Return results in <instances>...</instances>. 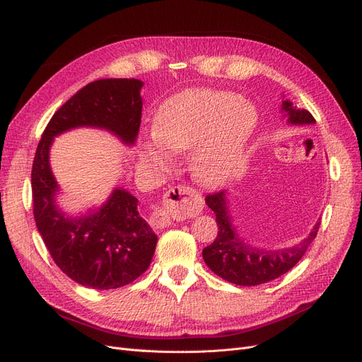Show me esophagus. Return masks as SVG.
Returning a JSON list of instances; mask_svg holds the SVG:
<instances>
[{
	"label": "esophagus",
	"mask_w": 362,
	"mask_h": 362,
	"mask_svg": "<svg viewBox=\"0 0 362 362\" xmlns=\"http://www.w3.org/2000/svg\"><path fill=\"white\" fill-rule=\"evenodd\" d=\"M202 198L187 186H173L164 197V206H158L149 217L154 229H165L173 220L195 217L202 211Z\"/></svg>",
	"instance_id": "obj_1"
}]
</instances>
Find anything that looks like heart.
Here are the masks:
<instances>
[{"label":"heart","mask_w":362,"mask_h":362,"mask_svg":"<svg viewBox=\"0 0 362 362\" xmlns=\"http://www.w3.org/2000/svg\"><path fill=\"white\" fill-rule=\"evenodd\" d=\"M257 122L252 104L232 92L183 90L158 108L156 133L144 141L142 154L148 164L170 170L173 152L192 148L189 168L195 182L218 187L239 171Z\"/></svg>","instance_id":"1"}]
</instances>
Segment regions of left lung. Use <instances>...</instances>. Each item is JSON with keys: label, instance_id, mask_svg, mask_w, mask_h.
<instances>
[{"label": "left lung", "instance_id": "8db88e82", "mask_svg": "<svg viewBox=\"0 0 362 362\" xmlns=\"http://www.w3.org/2000/svg\"><path fill=\"white\" fill-rule=\"evenodd\" d=\"M280 111L283 112L281 117L286 119L288 124L307 126L315 123L310 111L299 108L284 97ZM205 204L216 214L218 235L211 245L202 250V258L211 272L238 286H257V284L267 283L288 273L305 254L320 227L318 220L305 239L288 248H257L246 240L233 224L229 206V191L208 195Z\"/></svg>", "mask_w": 362, "mask_h": 362}]
</instances>
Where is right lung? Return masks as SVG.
<instances>
[{
    "instance_id": "1",
    "label": "right lung",
    "mask_w": 362,
    "mask_h": 362,
    "mask_svg": "<svg viewBox=\"0 0 362 362\" xmlns=\"http://www.w3.org/2000/svg\"><path fill=\"white\" fill-rule=\"evenodd\" d=\"M139 79H100L90 82L49 120L37 144L32 167V197L36 227L60 270L82 286L108 291L136 280L149 267L157 235L138 211V199L123 187L97 208L73 216L57 202L49 151L54 138L92 127L110 132L123 145L133 146L142 116Z\"/></svg>"
}]
</instances>
